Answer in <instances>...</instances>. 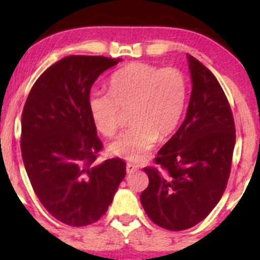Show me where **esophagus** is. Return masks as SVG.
<instances>
[{"instance_id": "esophagus-1", "label": "esophagus", "mask_w": 260, "mask_h": 260, "mask_svg": "<svg viewBox=\"0 0 260 260\" xmlns=\"http://www.w3.org/2000/svg\"><path fill=\"white\" fill-rule=\"evenodd\" d=\"M137 170V166L132 165V164H127L126 166V172L127 174H132V172H134Z\"/></svg>"}]
</instances>
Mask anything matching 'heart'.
<instances>
[{
	"label": "heart",
	"mask_w": 260,
	"mask_h": 260,
	"mask_svg": "<svg viewBox=\"0 0 260 260\" xmlns=\"http://www.w3.org/2000/svg\"><path fill=\"white\" fill-rule=\"evenodd\" d=\"M187 103V79L174 67L134 62L110 79V92H91L88 106L99 132L113 137L120 129L121 111L129 112L133 126L109 145L113 156L140 162L157 138L169 137L177 128Z\"/></svg>",
	"instance_id": "obj_1"
}]
</instances>
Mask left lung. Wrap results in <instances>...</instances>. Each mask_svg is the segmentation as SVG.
<instances>
[{
    "label": "left lung",
    "instance_id": "obj_1",
    "mask_svg": "<svg viewBox=\"0 0 260 260\" xmlns=\"http://www.w3.org/2000/svg\"><path fill=\"white\" fill-rule=\"evenodd\" d=\"M192 82L186 118L155 159L168 174L145 168L140 194L147 215L160 228L181 231L204 220L221 198L235 149V122L214 74L187 55Z\"/></svg>",
    "mask_w": 260,
    "mask_h": 260
}]
</instances>
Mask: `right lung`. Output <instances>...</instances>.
I'll return each mask as SVG.
<instances>
[{
  "instance_id": "add662e5",
  "label": "right lung",
  "mask_w": 260,
  "mask_h": 260,
  "mask_svg": "<svg viewBox=\"0 0 260 260\" xmlns=\"http://www.w3.org/2000/svg\"><path fill=\"white\" fill-rule=\"evenodd\" d=\"M122 59L68 56L39 77L22 115L23 162L32 189L53 217L85 226L106 213L126 176V162L95 165L103 148L88 101L101 73Z\"/></svg>"
}]
</instances>
